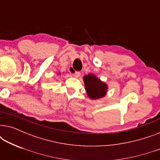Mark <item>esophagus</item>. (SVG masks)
<instances>
[{
    "label": "esophagus",
    "mask_w": 160,
    "mask_h": 160,
    "mask_svg": "<svg viewBox=\"0 0 160 160\" xmlns=\"http://www.w3.org/2000/svg\"><path fill=\"white\" fill-rule=\"evenodd\" d=\"M81 76V73L79 71H76L75 73H74V76L76 78H78Z\"/></svg>",
    "instance_id": "1"
}]
</instances>
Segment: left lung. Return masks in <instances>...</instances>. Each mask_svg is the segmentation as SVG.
<instances>
[{
    "mask_svg": "<svg viewBox=\"0 0 160 160\" xmlns=\"http://www.w3.org/2000/svg\"><path fill=\"white\" fill-rule=\"evenodd\" d=\"M87 96L91 100H98L106 95L108 86L95 75L89 73L83 77Z\"/></svg>",
    "mask_w": 160,
    "mask_h": 160,
    "instance_id": "left-lung-1",
    "label": "left lung"
}]
</instances>
